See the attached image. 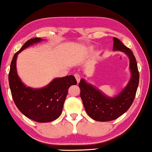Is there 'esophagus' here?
I'll use <instances>...</instances> for the list:
<instances>
[{
    "instance_id": "34e87169",
    "label": "esophagus",
    "mask_w": 152,
    "mask_h": 152,
    "mask_svg": "<svg viewBox=\"0 0 152 152\" xmlns=\"http://www.w3.org/2000/svg\"><path fill=\"white\" fill-rule=\"evenodd\" d=\"M74 76H75V78L77 80V83H79L80 82V75H79L78 74H74Z\"/></svg>"
}]
</instances>
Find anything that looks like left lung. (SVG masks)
I'll list each match as a JSON object with an SVG mask.
<instances>
[{"mask_svg":"<svg viewBox=\"0 0 152 152\" xmlns=\"http://www.w3.org/2000/svg\"><path fill=\"white\" fill-rule=\"evenodd\" d=\"M113 40V50L123 52L129 57L131 78L127 86L112 98L107 96L85 79H81L78 86L85 111L90 118L96 121H113L127 112L134 101L139 83V72L133 52L117 38L114 37Z\"/></svg>","mask_w":152,"mask_h":152,"instance_id":"left-lung-1","label":"left lung"}]
</instances>
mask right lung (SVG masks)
I'll return each instance as SVG.
<instances>
[{"mask_svg": "<svg viewBox=\"0 0 152 152\" xmlns=\"http://www.w3.org/2000/svg\"><path fill=\"white\" fill-rule=\"evenodd\" d=\"M40 38L28 40L13 57L9 73V84L12 98L20 112L25 116L38 123H48L61 116L67 91L71 85H76L72 75L54 78L50 84L40 89L27 87L18 76L16 59L25 48L42 41Z\"/></svg>", "mask_w": 152, "mask_h": 152, "instance_id": "obj_1", "label": "right lung"}]
</instances>
